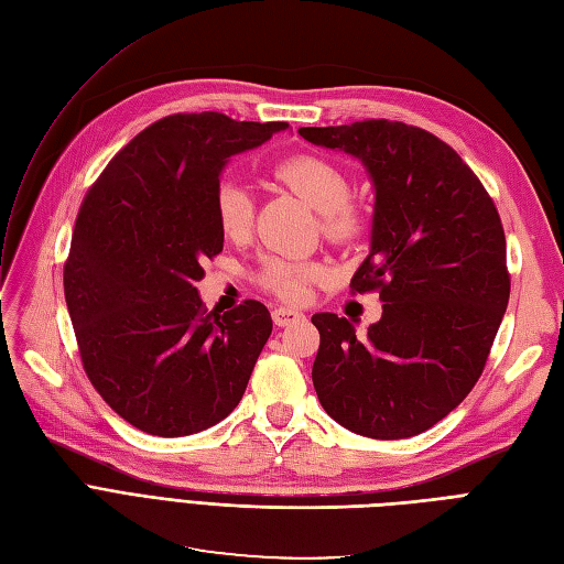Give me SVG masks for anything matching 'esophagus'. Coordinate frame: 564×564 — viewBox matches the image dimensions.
I'll list each match as a JSON object with an SVG mask.
<instances>
[{"label": "esophagus", "mask_w": 564, "mask_h": 564, "mask_svg": "<svg viewBox=\"0 0 564 564\" xmlns=\"http://www.w3.org/2000/svg\"><path fill=\"white\" fill-rule=\"evenodd\" d=\"M301 319H303V313H299L294 308H284V305H280V308L272 311V322H275L278 327H289V324L301 322Z\"/></svg>", "instance_id": "1"}]
</instances>
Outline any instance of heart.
I'll return each instance as SVG.
<instances>
[{
	"instance_id": "1",
	"label": "heart",
	"mask_w": 564,
	"mask_h": 564,
	"mask_svg": "<svg viewBox=\"0 0 564 564\" xmlns=\"http://www.w3.org/2000/svg\"><path fill=\"white\" fill-rule=\"evenodd\" d=\"M272 176L305 199L319 214L322 230L332 242H352L365 230V214L350 202V178L340 166L319 155H292L272 166ZM214 218L226 240L240 242L251 232L253 197L237 178H224L214 193ZM322 278V265L265 256L256 282L284 301H303L308 284Z\"/></svg>"
}]
</instances>
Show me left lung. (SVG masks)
Masks as SVG:
<instances>
[{
    "instance_id": "1",
    "label": "left lung",
    "mask_w": 564,
    "mask_h": 564,
    "mask_svg": "<svg viewBox=\"0 0 564 564\" xmlns=\"http://www.w3.org/2000/svg\"><path fill=\"white\" fill-rule=\"evenodd\" d=\"M299 133L362 160L377 187L371 251L350 292H379L383 315L367 334L334 313L313 315L317 398L357 435H419L482 377L506 313L510 272L497 204L458 152L425 129L365 119Z\"/></svg>"
}]
</instances>
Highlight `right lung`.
Segmentation results:
<instances>
[{
	"label": "right lung",
	"instance_id": "right-lung-1",
	"mask_svg": "<svg viewBox=\"0 0 564 564\" xmlns=\"http://www.w3.org/2000/svg\"><path fill=\"white\" fill-rule=\"evenodd\" d=\"M280 129L224 112L162 117L82 199L63 265L67 313L91 386L133 429L193 435L245 395L270 313L251 299L209 313L195 282L224 251L214 218L220 169Z\"/></svg>",
	"mask_w": 564,
	"mask_h": 564
}]
</instances>
